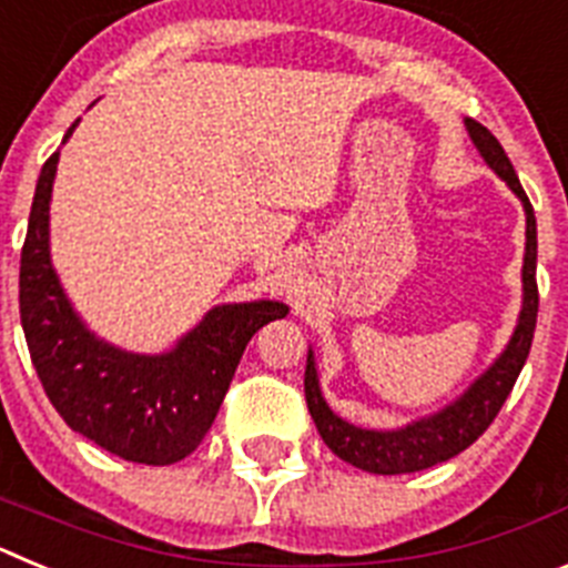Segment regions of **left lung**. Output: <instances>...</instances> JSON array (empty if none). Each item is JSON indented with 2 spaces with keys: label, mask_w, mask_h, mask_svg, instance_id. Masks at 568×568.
<instances>
[{
  "label": "left lung",
  "mask_w": 568,
  "mask_h": 568,
  "mask_svg": "<svg viewBox=\"0 0 568 568\" xmlns=\"http://www.w3.org/2000/svg\"><path fill=\"white\" fill-rule=\"evenodd\" d=\"M469 139L475 142L484 162L509 184V190L524 202L526 210V255H524V307L518 315V327L511 333L504 353L495 358V364L480 375L475 384L444 406L440 413L429 418L413 420L400 429H361L355 424H346L344 418L333 413L321 395L318 373H315L313 349L307 353V373H304V395H307L310 415H313L318 435L324 444L346 464L358 466L373 475H406V471L429 469L435 464L455 458L471 446L480 435L489 429V424L498 418L500 406L509 398L511 386L518 381L526 358H529L531 338H535V321H538V224H535V210L526 199L524 187L518 182V173L511 168L509 155L504 153L500 142L489 130L475 119H466Z\"/></svg>",
  "instance_id": "1"
}]
</instances>
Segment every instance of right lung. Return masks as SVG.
Segmentation results:
<instances>
[{
	"instance_id": "right-lung-1",
	"label": "right lung",
	"mask_w": 568,
	"mask_h": 568,
	"mask_svg": "<svg viewBox=\"0 0 568 568\" xmlns=\"http://www.w3.org/2000/svg\"><path fill=\"white\" fill-rule=\"evenodd\" d=\"M57 164L59 150L39 173L19 267V313L30 361L73 433L133 464H175L213 426L250 338L290 310L278 301L222 304L162 355L124 353L97 338L50 264L48 213Z\"/></svg>"
}]
</instances>
